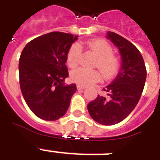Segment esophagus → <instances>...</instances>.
I'll return each instance as SVG.
<instances>
[{"mask_svg":"<svg viewBox=\"0 0 160 160\" xmlns=\"http://www.w3.org/2000/svg\"><path fill=\"white\" fill-rule=\"evenodd\" d=\"M76 88H77V89L78 90H80V89H84V88H85V87H84V86H82V85H80V84H78V85L76 86Z\"/></svg>","mask_w":160,"mask_h":160,"instance_id":"esophagus-1","label":"esophagus"}]
</instances>
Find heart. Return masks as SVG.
Listing matches in <instances>:
<instances>
[{
  "instance_id": "b5f03b06",
  "label": "heart",
  "mask_w": 160,
  "mask_h": 160,
  "mask_svg": "<svg viewBox=\"0 0 160 160\" xmlns=\"http://www.w3.org/2000/svg\"><path fill=\"white\" fill-rule=\"evenodd\" d=\"M87 46L97 57L94 66L98 68L105 78H110L118 72L119 60L113 54V47L103 39H94L87 42ZM81 47L79 43L72 44L67 55V63L71 68L80 63L81 59ZM71 78L75 83L88 86L98 81L101 75L97 71L80 68L71 72Z\"/></svg>"
}]
</instances>
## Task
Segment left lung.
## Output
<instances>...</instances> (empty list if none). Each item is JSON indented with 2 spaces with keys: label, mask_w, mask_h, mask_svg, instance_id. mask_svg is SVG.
<instances>
[{
  "label": "left lung",
  "mask_w": 160,
  "mask_h": 160,
  "mask_svg": "<svg viewBox=\"0 0 160 160\" xmlns=\"http://www.w3.org/2000/svg\"><path fill=\"white\" fill-rule=\"evenodd\" d=\"M106 38L118 48L122 65L114 80L103 88L106 96H97L88 105V110L94 121L111 126L134 110L143 91L147 70L140 51L130 42L111 31L107 32Z\"/></svg>",
  "instance_id": "1"
}]
</instances>
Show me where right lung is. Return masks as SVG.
<instances>
[{
	"label": "right lung",
	"mask_w": 160,
	"mask_h": 160,
	"mask_svg": "<svg viewBox=\"0 0 160 160\" xmlns=\"http://www.w3.org/2000/svg\"><path fill=\"white\" fill-rule=\"evenodd\" d=\"M78 36L51 32L26 44L19 59L21 91L31 111L39 118L55 121L66 113L75 84H65L68 76L67 55Z\"/></svg>",
	"instance_id": "add662e5"
}]
</instances>
